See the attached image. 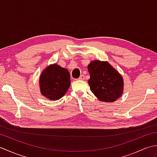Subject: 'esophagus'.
<instances>
[{"label": "esophagus", "instance_id": "esophagus-1", "mask_svg": "<svg viewBox=\"0 0 157 157\" xmlns=\"http://www.w3.org/2000/svg\"><path fill=\"white\" fill-rule=\"evenodd\" d=\"M78 79H79V80H84L85 76L84 75H81L80 76H79V78H78Z\"/></svg>", "mask_w": 157, "mask_h": 157}]
</instances>
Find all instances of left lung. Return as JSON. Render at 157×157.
Listing matches in <instances>:
<instances>
[{"label":"left lung","instance_id":"1","mask_svg":"<svg viewBox=\"0 0 157 157\" xmlns=\"http://www.w3.org/2000/svg\"><path fill=\"white\" fill-rule=\"evenodd\" d=\"M90 75L88 84L101 101L113 102L121 96L123 78L108 62L94 61L88 66Z\"/></svg>","mask_w":157,"mask_h":157}]
</instances>
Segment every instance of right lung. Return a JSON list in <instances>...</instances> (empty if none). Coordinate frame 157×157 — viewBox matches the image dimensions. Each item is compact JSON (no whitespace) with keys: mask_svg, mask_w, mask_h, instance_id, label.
<instances>
[{"mask_svg":"<svg viewBox=\"0 0 157 157\" xmlns=\"http://www.w3.org/2000/svg\"><path fill=\"white\" fill-rule=\"evenodd\" d=\"M42 94L50 100H58L65 95L71 84L67 69L56 64L50 65L40 77Z\"/></svg>","mask_w":157,"mask_h":157,"instance_id":"1","label":"right lung"}]
</instances>
